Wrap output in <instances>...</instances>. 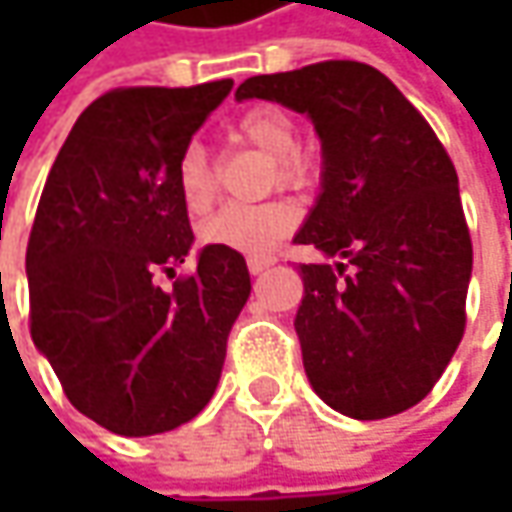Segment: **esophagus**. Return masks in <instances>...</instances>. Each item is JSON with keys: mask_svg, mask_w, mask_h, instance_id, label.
Wrapping results in <instances>:
<instances>
[{"mask_svg": "<svg viewBox=\"0 0 512 512\" xmlns=\"http://www.w3.org/2000/svg\"><path fill=\"white\" fill-rule=\"evenodd\" d=\"M273 262H276V259H270V256H267V259H247V270H250L253 276H259V273L267 270Z\"/></svg>", "mask_w": 512, "mask_h": 512, "instance_id": "esophagus-1", "label": "esophagus"}]
</instances>
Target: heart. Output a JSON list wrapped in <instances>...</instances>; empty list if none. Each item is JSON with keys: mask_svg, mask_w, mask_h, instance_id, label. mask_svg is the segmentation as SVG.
<instances>
[{"mask_svg": "<svg viewBox=\"0 0 512 512\" xmlns=\"http://www.w3.org/2000/svg\"><path fill=\"white\" fill-rule=\"evenodd\" d=\"M236 136L250 148L262 150L273 159V182L282 187H305L316 176V162L299 148V125L287 110L276 105L247 108L236 119ZM176 185L187 210L202 213L216 199V176L210 168L207 150L193 142L182 150L176 165ZM302 222V210L293 202L267 205H230L213 213L202 225L207 245L230 247L247 256H267L285 242Z\"/></svg>", "mask_w": 512, "mask_h": 512, "instance_id": "b5f03b06", "label": "heart"}]
</instances>
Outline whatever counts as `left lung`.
Instances as JSON below:
<instances>
[{
    "mask_svg": "<svg viewBox=\"0 0 512 512\" xmlns=\"http://www.w3.org/2000/svg\"><path fill=\"white\" fill-rule=\"evenodd\" d=\"M236 96L310 113L322 136V196L296 245L342 262L299 265L307 379L350 419L404 413L467 325L473 242L447 150L382 70L353 59L250 76Z\"/></svg>",
    "mask_w": 512,
    "mask_h": 512,
    "instance_id": "left-lung-1",
    "label": "left lung"
}]
</instances>
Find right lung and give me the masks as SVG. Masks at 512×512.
Here are the masks:
<instances>
[{"label": "right lung", "instance_id": "1", "mask_svg": "<svg viewBox=\"0 0 512 512\" xmlns=\"http://www.w3.org/2000/svg\"><path fill=\"white\" fill-rule=\"evenodd\" d=\"M233 79L116 88L90 102L48 173L28 239L30 336L68 402L119 436L182 427L210 402L250 296L245 256L193 230L176 165Z\"/></svg>", "mask_w": 512, "mask_h": 512}]
</instances>
